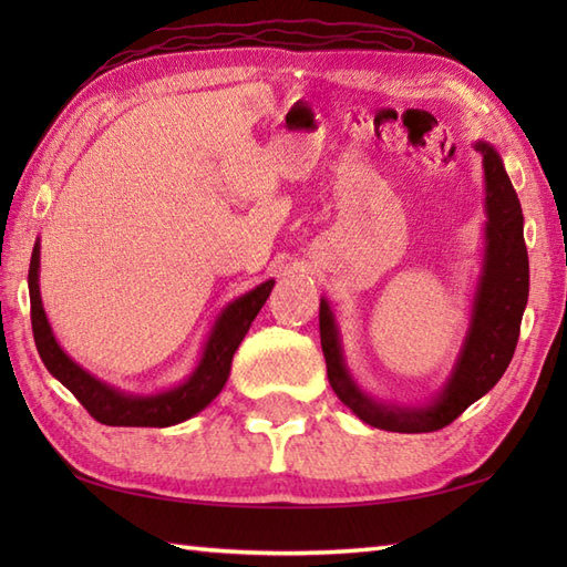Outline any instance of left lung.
I'll return each mask as SVG.
<instances>
[{"label": "left lung", "mask_w": 567, "mask_h": 567, "mask_svg": "<svg viewBox=\"0 0 567 567\" xmlns=\"http://www.w3.org/2000/svg\"><path fill=\"white\" fill-rule=\"evenodd\" d=\"M485 165V262L470 315V329L449 382L429 406H396L372 400L358 388L346 368L333 311L327 299L319 305L321 351L333 392L365 424L396 433H429L449 426L465 409L487 394L519 341L528 299V256L524 244V214L499 153L485 141L475 143Z\"/></svg>", "instance_id": "obj_1"}]
</instances>
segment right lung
Instances as JSON below:
<instances>
[{"label":"right lung","instance_id":"obj_1","mask_svg":"<svg viewBox=\"0 0 567 567\" xmlns=\"http://www.w3.org/2000/svg\"><path fill=\"white\" fill-rule=\"evenodd\" d=\"M39 268H41V246L35 244L31 252L29 265V295H31V327H33V341L39 348V355L43 365L55 380H60L65 388L78 396V402L87 409L92 419L106 426H173L195 416L202 412L216 394L224 390L231 372V360L236 348L244 341L252 319L258 317L265 299L270 297L275 280L258 285L256 290L246 292L244 297L234 299L219 319H216L214 329L209 333L207 343H204V353L199 358V365L195 372L173 390H165L158 394H126L122 390L112 388L87 370L80 368L63 348L58 346L55 336L51 331V323L45 319V311L41 305V290H39Z\"/></svg>","mask_w":567,"mask_h":567}]
</instances>
